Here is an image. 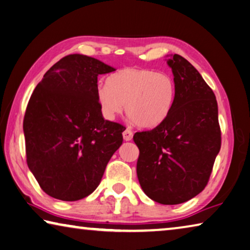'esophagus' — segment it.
Returning <instances> with one entry per match:
<instances>
[{
  "label": "esophagus",
  "mask_w": 250,
  "mask_h": 250,
  "mask_svg": "<svg viewBox=\"0 0 250 250\" xmlns=\"http://www.w3.org/2000/svg\"><path fill=\"white\" fill-rule=\"evenodd\" d=\"M122 136H124L125 141H130V140L132 139V137H133V132L130 129H125V131H124V133H122Z\"/></svg>",
  "instance_id": "34e87169"
}]
</instances>
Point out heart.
I'll return each mask as SVG.
<instances>
[{
  "label": "heart",
  "instance_id": "b5f03b06",
  "mask_svg": "<svg viewBox=\"0 0 250 250\" xmlns=\"http://www.w3.org/2000/svg\"><path fill=\"white\" fill-rule=\"evenodd\" d=\"M176 99V83L167 72L142 68H125L109 75L99 85L97 101L105 118L124 111L142 128L159 125L169 116Z\"/></svg>",
  "mask_w": 250,
  "mask_h": 250
}]
</instances>
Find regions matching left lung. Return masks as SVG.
I'll list each match as a JSON object with an SVG mask.
<instances>
[{
    "label": "left lung",
    "instance_id": "8db88e82",
    "mask_svg": "<svg viewBox=\"0 0 250 250\" xmlns=\"http://www.w3.org/2000/svg\"><path fill=\"white\" fill-rule=\"evenodd\" d=\"M176 83L169 116L156 128L136 132L137 176L157 203L178 205L203 191L219 153L221 137L215 93L191 63L167 55Z\"/></svg>",
    "mask_w": 250,
    "mask_h": 250
}]
</instances>
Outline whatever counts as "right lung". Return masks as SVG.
I'll return each instance as SVG.
<instances>
[{
  "label": "right lung",
  "instance_id": "add662e5",
  "mask_svg": "<svg viewBox=\"0 0 250 250\" xmlns=\"http://www.w3.org/2000/svg\"><path fill=\"white\" fill-rule=\"evenodd\" d=\"M116 71L98 59L69 54L46 71L26 106L23 131L30 171L47 195L89 196L122 145L125 126L104 120L98 77Z\"/></svg>",
  "mask_w": 250,
  "mask_h": 250
}]
</instances>
